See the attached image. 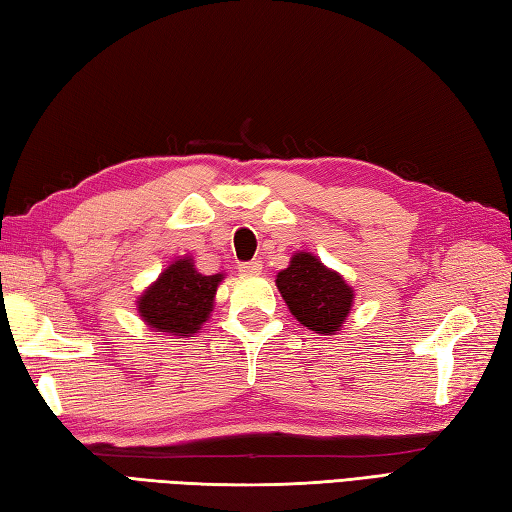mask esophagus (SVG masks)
<instances>
[{
	"mask_svg": "<svg viewBox=\"0 0 512 512\" xmlns=\"http://www.w3.org/2000/svg\"><path fill=\"white\" fill-rule=\"evenodd\" d=\"M238 269H241L243 274H258V271L263 269V263H260L258 258H252V260H247V263L238 265Z\"/></svg>",
	"mask_w": 512,
	"mask_h": 512,
	"instance_id": "obj_1",
	"label": "esophagus"
}]
</instances>
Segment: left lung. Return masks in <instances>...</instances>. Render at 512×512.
I'll list each match as a JSON object with an SVG mask.
<instances>
[{
  "instance_id": "obj_1",
  "label": "left lung",
  "mask_w": 512,
  "mask_h": 512,
  "mask_svg": "<svg viewBox=\"0 0 512 512\" xmlns=\"http://www.w3.org/2000/svg\"><path fill=\"white\" fill-rule=\"evenodd\" d=\"M291 314L300 325L316 333L340 331L353 302V291L336 271L327 269L316 256L300 252L276 278Z\"/></svg>"
}]
</instances>
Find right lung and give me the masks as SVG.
Returning <instances> with one entry per match:
<instances>
[{
    "instance_id": "obj_1",
    "label": "right lung",
    "mask_w": 512,
    "mask_h": 512,
    "mask_svg": "<svg viewBox=\"0 0 512 512\" xmlns=\"http://www.w3.org/2000/svg\"><path fill=\"white\" fill-rule=\"evenodd\" d=\"M221 280L223 274H198L190 258L176 260L139 298V314L156 331L172 336L196 333L210 316Z\"/></svg>"
}]
</instances>
